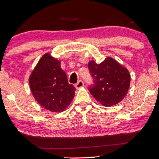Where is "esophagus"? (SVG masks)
Wrapping results in <instances>:
<instances>
[{
	"label": "esophagus",
	"mask_w": 159,
	"mask_h": 159,
	"mask_svg": "<svg viewBox=\"0 0 159 159\" xmlns=\"http://www.w3.org/2000/svg\"><path fill=\"white\" fill-rule=\"evenodd\" d=\"M84 87V82H83L82 80H80L76 84H75V87H76L77 89H80V88H82Z\"/></svg>",
	"instance_id": "esophagus-1"
}]
</instances>
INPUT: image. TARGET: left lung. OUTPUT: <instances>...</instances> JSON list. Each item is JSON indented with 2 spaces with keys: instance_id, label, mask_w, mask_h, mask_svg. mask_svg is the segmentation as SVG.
<instances>
[{
  "instance_id": "left-lung-1",
  "label": "left lung",
  "mask_w": 159,
  "mask_h": 159,
  "mask_svg": "<svg viewBox=\"0 0 159 159\" xmlns=\"http://www.w3.org/2000/svg\"><path fill=\"white\" fill-rule=\"evenodd\" d=\"M88 67L94 79V85L89 88L94 99L105 107L116 105L122 101L130 86L129 70L111 57L97 64L91 60Z\"/></svg>"
}]
</instances>
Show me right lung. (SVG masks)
Listing matches in <instances>:
<instances>
[{"instance_id": "add662e5", "label": "right lung", "mask_w": 159, "mask_h": 159, "mask_svg": "<svg viewBox=\"0 0 159 159\" xmlns=\"http://www.w3.org/2000/svg\"><path fill=\"white\" fill-rule=\"evenodd\" d=\"M60 60L44 54L29 77L30 91L44 109L52 112L65 111L75 97V87L68 83Z\"/></svg>"}]
</instances>
